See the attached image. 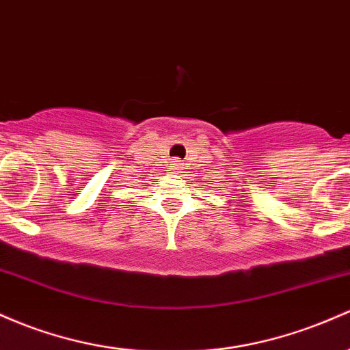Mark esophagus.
Masks as SVG:
<instances>
[{
    "instance_id": "1",
    "label": "esophagus",
    "mask_w": 350,
    "mask_h": 350,
    "mask_svg": "<svg viewBox=\"0 0 350 350\" xmlns=\"http://www.w3.org/2000/svg\"><path fill=\"white\" fill-rule=\"evenodd\" d=\"M181 161H178V159H174L172 161V164H171V171L174 172V174H178V172H181Z\"/></svg>"
}]
</instances>
